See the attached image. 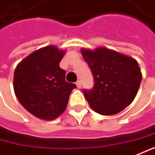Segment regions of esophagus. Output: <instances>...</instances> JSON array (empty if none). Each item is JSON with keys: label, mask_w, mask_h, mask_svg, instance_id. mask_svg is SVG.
<instances>
[{"label": "esophagus", "mask_w": 155, "mask_h": 155, "mask_svg": "<svg viewBox=\"0 0 155 155\" xmlns=\"http://www.w3.org/2000/svg\"><path fill=\"white\" fill-rule=\"evenodd\" d=\"M76 84H77V86H78V88H81V87H82V83H81V81H80V80L77 81Z\"/></svg>", "instance_id": "obj_1"}]
</instances>
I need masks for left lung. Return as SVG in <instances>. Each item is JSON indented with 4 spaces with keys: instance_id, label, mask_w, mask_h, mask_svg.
Returning <instances> with one entry per match:
<instances>
[{
    "instance_id": "8db88e82",
    "label": "left lung",
    "mask_w": 155,
    "mask_h": 155,
    "mask_svg": "<svg viewBox=\"0 0 155 155\" xmlns=\"http://www.w3.org/2000/svg\"><path fill=\"white\" fill-rule=\"evenodd\" d=\"M81 54L94 77V87L84 89L90 107L103 116H112L130 105L141 83L138 62L114 50L82 49Z\"/></svg>"
}]
</instances>
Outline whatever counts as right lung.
<instances>
[{"label":"right lung","instance_id":"add662e5","mask_svg":"<svg viewBox=\"0 0 155 155\" xmlns=\"http://www.w3.org/2000/svg\"><path fill=\"white\" fill-rule=\"evenodd\" d=\"M64 52L48 46L31 53L16 68L14 91L17 100L31 114L43 120H54L61 115L75 84L65 80L60 68Z\"/></svg>","mask_w":155,"mask_h":155}]
</instances>
